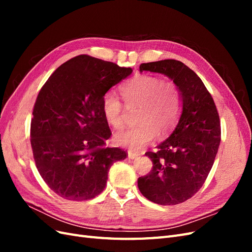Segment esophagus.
<instances>
[{"label": "esophagus", "instance_id": "esophagus-1", "mask_svg": "<svg viewBox=\"0 0 252 252\" xmlns=\"http://www.w3.org/2000/svg\"><path fill=\"white\" fill-rule=\"evenodd\" d=\"M138 157H139L138 154H134V152H132V151H128V158H129L133 159V158H136Z\"/></svg>", "mask_w": 252, "mask_h": 252}]
</instances>
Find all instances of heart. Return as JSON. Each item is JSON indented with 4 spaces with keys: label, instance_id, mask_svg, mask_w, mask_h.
I'll use <instances>...</instances> for the list:
<instances>
[{
    "label": "heart",
    "instance_id": "heart-1",
    "mask_svg": "<svg viewBox=\"0 0 252 252\" xmlns=\"http://www.w3.org/2000/svg\"><path fill=\"white\" fill-rule=\"evenodd\" d=\"M124 101L129 106H140L138 123L114 135L119 146L132 151H141L154 140L158 132L159 136L168 133L177 123L182 108L181 91L172 81L150 74H138L125 83L121 88ZM102 111L105 121L113 127L123 124L122 105L118 95L108 91L102 98Z\"/></svg>",
    "mask_w": 252,
    "mask_h": 252
}]
</instances>
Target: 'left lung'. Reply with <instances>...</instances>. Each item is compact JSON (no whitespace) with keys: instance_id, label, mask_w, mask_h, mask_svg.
Segmentation results:
<instances>
[{"instance_id":"1","label":"left lung","mask_w":252,"mask_h":252,"mask_svg":"<svg viewBox=\"0 0 252 252\" xmlns=\"http://www.w3.org/2000/svg\"><path fill=\"white\" fill-rule=\"evenodd\" d=\"M140 71L165 74L177 84L182 113L172 133L146 155L152 170L138 180L141 193L159 205H177L194 195L215 163L220 142L219 113L197 74L177 60L144 63Z\"/></svg>"}]
</instances>
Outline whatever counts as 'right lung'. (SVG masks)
I'll list each match as a JSON object with an SVG mask.
<instances>
[{
	"mask_svg": "<svg viewBox=\"0 0 252 252\" xmlns=\"http://www.w3.org/2000/svg\"><path fill=\"white\" fill-rule=\"evenodd\" d=\"M131 72L82 55L61 65L37 94L30 126L33 158L45 183L63 199H94L111 165L126 158V151L104 147L111 131L102 98Z\"/></svg>",
	"mask_w": 252,
	"mask_h": 252,
	"instance_id": "add662e5",
	"label": "right lung"
}]
</instances>
